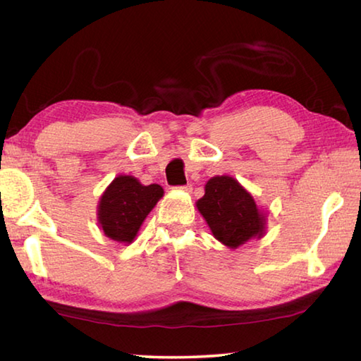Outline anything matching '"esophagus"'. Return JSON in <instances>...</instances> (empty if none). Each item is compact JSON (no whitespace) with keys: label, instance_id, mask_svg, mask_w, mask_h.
Returning <instances> with one entry per match:
<instances>
[{"label":"esophagus","instance_id":"1","mask_svg":"<svg viewBox=\"0 0 361 361\" xmlns=\"http://www.w3.org/2000/svg\"><path fill=\"white\" fill-rule=\"evenodd\" d=\"M178 189H180V191H183V192H191V191H192V188H191V185H186V186H180Z\"/></svg>","mask_w":361,"mask_h":361}]
</instances>
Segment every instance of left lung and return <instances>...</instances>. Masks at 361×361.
<instances>
[{"label":"left lung","instance_id":"1","mask_svg":"<svg viewBox=\"0 0 361 361\" xmlns=\"http://www.w3.org/2000/svg\"><path fill=\"white\" fill-rule=\"evenodd\" d=\"M195 207L213 237L231 249L249 240H260L267 232V213L255 203L252 194L228 175L209 178L205 195L195 202Z\"/></svg>","mask_w":361,"mask_h":361}]
</instances>
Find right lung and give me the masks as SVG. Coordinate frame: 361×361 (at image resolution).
<instances>
[{
  "instance_id": "right-lung-1",
  "label": "right lung",
  "mask_w": 361,
  "mask_h": 361,
  "mask_svg": "<svg viewBox=\"0 0 361 361\" xmlns=\"http://www.w3.org/2000/svg\"><path fill=\"white\" fill-rule=\"evenodd\" d=\"M162 195L159 185L145 186L133 175H118L97 203V226L110 240L130 245Z\"/></svg>"
}]
</instances>
